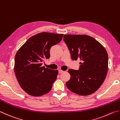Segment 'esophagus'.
<instances>
[{"label":"esophagus","mask_w":120,"mask_h":120,"mask_svg":"<svg viewBox=\"0 0 120 120\" xmlns=\"http://www.w3.org/2000/svg\"><path fill=\"white\" fill-rule=\"evenodd\" d=\"M64 72V71H63V70H61V69H60L59 70V74H61V73Z\"/></svg>","instance_id":"1"}]
</instances>
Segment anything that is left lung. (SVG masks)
Returning <instances> with one entry per match:
<instances>
[{"label": "left lung", "instance_id": "obj_1", "mask_svg": "<svg viewBox=\"0 0 120 120\" xmlns=\"http://www.w3.org/2000/svg\"><path fill=\"white\" fill-rule=\"evenodd\" d=\"M73 60L82 61L79 70L70 69V80L66 86L71 92L82 96L94 93L104 82L108 71V54L101 44L90 36H64Z\"/></svg>", "mask_w": 120, "mask_h": 120}]
</instances>
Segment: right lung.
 <instances>
[{
    "mask_svg": "<svg viewBox=\"0 0 120 120\" xmlns=\"http://www.w3.org/2000/svg\"><path fill=\"white\" fill-rule=\"evenodd\" d=\"M64 34L42 32L30 38L15 57L14 71L21 88L33 96L47 94L57 78L58 70L42 66L50 58V50L62 40Z\"/></svg>",
    "mask_w": 120,
    "mask_h": 120,
    "instance_id": "1",
    "label": "right lung"
}]
</instances>
